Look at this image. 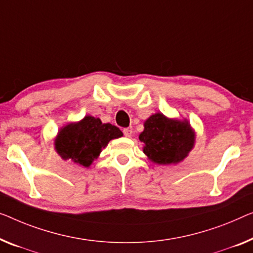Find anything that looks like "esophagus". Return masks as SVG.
Here are the masks:
<instances>
[{
	"mask_svg": "<svg viewBox=\"0 0 253 253\" xmlns=\"http://www.w3.org/2000/svg\"><path fill=\"white\" fill-rule=\"evenodd\" d=\"M123 133H124V135H125L126 137H130L131 134H133V130L129 129V128H125V129L123 130Z\"/></svg>",
	"mask_w": 253,
	"mask_h": 253,
	"instance_id": "34e87169",
	"label": "esophagus"
}]
</instances>
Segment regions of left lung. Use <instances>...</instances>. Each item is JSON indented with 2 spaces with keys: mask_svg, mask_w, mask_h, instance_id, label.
Masks as SVG:
<instances>
[{
  "mask_svg": "<svg viewBox=\"0 0 253 253\" xmlns=\"http://www.w3.org/2000/svg\"><path fill=\"white\" fill-rule=\"evenodd\" d=\"M138 138L152 163L170 165L185 159L194 146L195 134L186 119H170L158 112L145 120Z\"/></svg>",
  "mask_w": 253,
  "mask_h": 253,
  "instance_id": "8db88e82",
  "label": "left lung"
}]
</instances>
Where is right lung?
I'll use <instances>...</instances> for the list:
<instances>
[{"label": "right lung", "mask_w": 253, "mask_h": 253, "mask_svg": "<svg viewBox=\"0 0 253 253\" xmlns=\"http://www.w3.org/2000/svg\"><path fill=\"white\" fill-rule=\"evenodd\" d=\"M122 136V130L117 126L85 116L81 122L62 127L56 135L54 146L63 160L70 159L79 166L89 167L111 139Z\"/></svg>", "instance_id": "obj_1"}]
</instances>
